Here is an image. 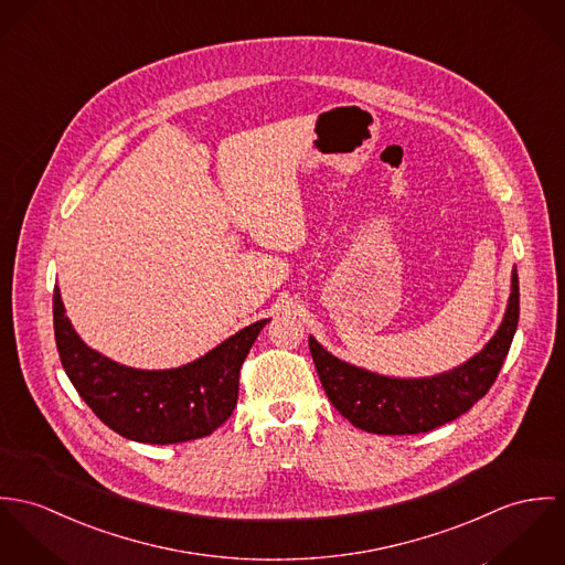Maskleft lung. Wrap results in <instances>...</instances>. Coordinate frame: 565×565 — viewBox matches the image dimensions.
<instances>
[{"label": "left lung", "mask_w": 565, "mask_h": 565, "mask_svg": "<svg viewBox=\"0 0 565 565\" xmlns=\"http://www.w3.org/2000/svg\"><path fill=\"white\" fill-rule=\"evenodd\" d=\"M518 316L520 286L513 266L507 310L490 342L457 369L418 379L379 375L338 360L313 335L308 342L331 405L351 425L376 436H414L459 418L488 394L509 353Z\"/></svg>", "instance_id": "8db88e82"}]
</instances>
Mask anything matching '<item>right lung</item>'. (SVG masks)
<instances>
[{"mask_svg": "<svg viewBox=\"0 0 565 565\" xmlns=\"http://www.w3.org/2000/svg\"><path fill=\"white\" fill-rule=\"evenodd\" d=\"M268 320L236 331L190 364L142 371L90 349L73 329L61 290L54 288V333L64 373L104 425L145 444H178L216 431L236 407L241 366Z\"/></svg>", "mask_w": 565, "mask_h": 565, "instance_id": "obj_1", "label": "right lung"}]
</instances>
